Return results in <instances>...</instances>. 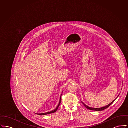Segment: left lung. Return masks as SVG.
<instances>
[{"label":"left lung","instance_id":"8db88e82","mask_svg":"<svg viewBox=\"0 0 128 128\" xmlns=\"http://www.w3.org/2000/svg\"><path fill=\"white\" fill-rule=\"evenodd\" d=\"M119 96V95L118 96V97ZM117 97V98H118ZM115 100H113L111 103L110 104L108 105V106H104V107H103V108H91V107H89V106H86V104H84V103H82H82L85 106V107L87 108V109H88V110H94V111H102V110H106V108H108L109 106H110L111 104H112L115 101Z\"/></svg>","mask_w":128,"mask_h":128}]
</instances>
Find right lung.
<instances>
[{"instance_id":"add662e5","label":"right lung","mask_w":128,"mask_h":128,"mask_svg":"<svg viewBox=\"0 0 128 128\" xmlns=\"http://www.w3.org/2000/svg\"><path fill=\"white\" fill-rule=\"evenodd\" d=\"M61 95H62V94H61ZM61 96H60V103H59V104H58V106L56 108L55 110H53V111H50V112H49L45 113H42V114H38V115H48V114H52V113H54L56 112V110H57L58 109V107L60 106V103H61Z\"/></svg>"}]
</instances>
